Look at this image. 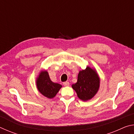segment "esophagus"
<instances>
[{
  "instance_id": "obj_1",
  "label": "esophagus",
  "mask_w": 134,
  "mask_h": 134,
  "mask_svg": "<svg viewBox=\"0 0 134 134\" xmlns=\"http://www.w3.org/2000/svg\"><path fill=\"white\" fill-rule=\"evenodd\" d=\"M63 85L64 86H69L70 85V83L69 82H68V81H65V82L63 83Z\"/></svg>"
}]
</instances>
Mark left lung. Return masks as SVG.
<instances>
[{"label": "left lung", "instance_id": "left-lung-1", "mask_svg": "<svg viewBox=\"0 0 134 134\" xmlns=\"http://www.w3.org/2000/svg\"><path fill=\"white\" fill-rule=\"evenodd\" d=\"M100 79L95 70L89 67L79 72L77 81L72 85L79 98L83 101L90 100L98 91Z\"/></svg>", "mask_w": 134, "mask_h": 134}]
</instances>
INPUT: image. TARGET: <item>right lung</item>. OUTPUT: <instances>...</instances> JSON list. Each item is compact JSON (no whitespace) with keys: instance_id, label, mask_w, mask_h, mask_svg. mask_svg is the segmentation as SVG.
Returning <instances> with one entry per match:
<instances>
[{"instance_id":"add662e5","label":"right lung","mask_w":134,"mask_h":134,"mask_svg":"<svg viewBox=\"0 0 134 134\" xmlns=\"http://www.w3.org/2000/svg\"><path fill=\"white\" fill-rule=\"evenodd\" d=\"M37 86L39 92L49 99L53 98L58 92L62 86L53 83L51 80L48 72L42 71L37 80Z\"/></svg>"}]
</instances>
